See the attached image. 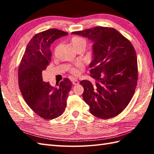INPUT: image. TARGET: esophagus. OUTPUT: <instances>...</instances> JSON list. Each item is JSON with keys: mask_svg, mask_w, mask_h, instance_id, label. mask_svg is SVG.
<instances>
[{"mask_svg": "<svg viewBox=\"0 0 154 154\" xmlns=\"http://www.w3.org/2000/svg\"><path fill=\"white\" fill-rule=\"evenodd\" d=\"M72 83H73V85H76L79 84V81L73 79V80H72Z\"/></svg>", "mask_w": 154, "mask_h": 154, "instance_id": "obj_1", "label": "esophagus"}]
</instances>
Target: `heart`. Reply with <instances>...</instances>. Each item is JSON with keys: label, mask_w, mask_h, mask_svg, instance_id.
<instances>
[{"label": "heart", "mask_w": 154, "mask_h": 154, "mask_svg": "<svg viewBox=\"0 0 154 154\" xmlns=\"http://www.w3.org/2000/svg\"><path fill=\"white\" fill-rule=\"evenodd\" d=\"M71 42L72 45H73L75 50H76V49L79 46H82V45H83V46L85 47V45H86V40H85L84 38L79 37V36L72 37L71 39ZM82 66H83L82 63H77L75 64V67H70L69 71L72 74L78 75L79 74V70L77 69V68L81 67Z\"/></svg>", "instance_id": "1"}]
</instances>
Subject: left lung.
I'll return each instance as SVG.
<instances>
[{"label": "left lung", "mask_w": 154, "mask_h": 154, "mask_svg": "<svg viewBox=\"0 0 154 154\" xmlns=\"http://www.w3.org/2000/svg\"><path fill=\"white\" fill-rule=\"evenodd\" d=\"M93 41V60L89 67L94 79L83 80V98L90 112L109 119L119 115L131 100L138 81V63L134 48L116 29L96 26L73 32Z\"/></svg>", "instance_id": "8db88e82"}]
</instances>
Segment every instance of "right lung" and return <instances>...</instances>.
<instances>
[{
	"label": "right lung",
	"mask_w": 154,
	"mask_h": 154,
	"mask_svg": "<svg viewBox=\"0 0 154 154\" xmlns=\"http://www.w3.org/2000/svg\"><path fill=\"white\" fill-rule=\"evenodd\" d=\"M66 32L51 28L35 34L26 48L18 67V85L25 102L42 119L61 116L67 104L72 83L68 78L53 87L42 79V72L51 61L50 45Z\"/></svg>",
	"instance_id": "add662e5"
}]
</instances>
